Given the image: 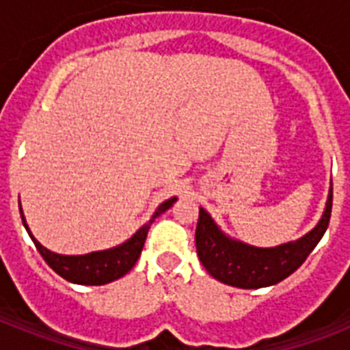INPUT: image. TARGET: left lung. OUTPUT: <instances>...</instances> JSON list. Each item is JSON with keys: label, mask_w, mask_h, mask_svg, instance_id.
<instances>
[{"label": "left lung", "mask_w": 350, "mask_h": 350, "mask_svg": "<svg viewBox=\"0 0 350 350\" xmlns=\"http://www.w3.org/2000/svg\"><path fill=\"white\" fill-rule=\"evenodd\" d=\"M331 211L332 189L320 224L307 236L274 249H258L227 238L211 216L200 208L196 225L198 256L208 274L227 285L241 288L269 287L291 276L307 260L329 227Z\"/></svg>", "instance_id": "1"}]
</instances>
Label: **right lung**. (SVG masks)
I'll list each match as a JSON object with an SVG mask.
<instances>
[{"mask_svg":"<svg viewBox=\"0 0 350 350\" xmlns=\"http://www.w3.org/2000/svg\"><path fill=\"white\" fill-rule=\"evenodd\" d=\"M176 202V198H170L167 202H163L158 207V211L154 213L152 219L145 224L142 229L137 230L129 241H125L120 247L109 250H100V252H90L85 256H62L56 252L46 250L40 241H36L34 236L30 234L29 227L25 224L23 213H21V221H23L25 229L30 234V238L34 241L36 249L43 256V260L46 261V265L51 267L52 271L57 272L59 276L65 278L67 282L79 283V285H105L109 282H114L118 278L125 276L126 272L131 271L132 267L136 265L137 258L142 254L143 245L147 239V232L152 225L154 218H158L159 214H163L167 208L172 207V203ZM21 211V208H19Z\"/></svg>","mask_w":350,"mask_h":350,"instance_id":"right-lung-1","label":"right lung"}]
</instances>
